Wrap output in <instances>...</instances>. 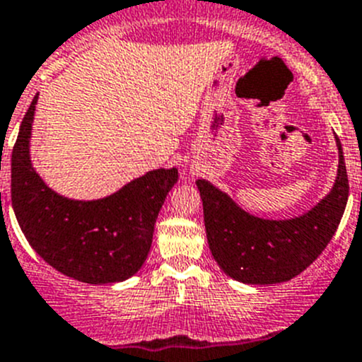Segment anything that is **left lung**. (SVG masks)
Instances as JSON below:
<instances>
[{"label": "left lung", "instance_id": "1", "mask_svg": "<svg viewBox=\"0 0 362 362\" xmlns=\"http://www.w3.org/2000/svg\"><path fill=\"white\" fill-rule=\"evenodd\" d=\"M337 180L325 200L292 220H263L245 213L207 180H197L211 254L230 278L272 285L301 274L325 250L348 202L346 165L339 139Z\"/></svg>", "mask_w": 362, "mask_h": 362}]
</instances>
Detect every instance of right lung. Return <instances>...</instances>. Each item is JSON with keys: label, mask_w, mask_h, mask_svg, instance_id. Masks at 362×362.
Listing matches in <instances>:
<instances>
[{"label": "right lung", "mask_w": 362, "mask_h": 362, "mask_svg": "<svg viewBox=\"0 0 362 362\" xmlns=\"http://www.w3.org/2000/svg\"><path fill=\"white\" fill-rule=\"evenodd\" d=\"M37 97L23 117L12 149V207L32 249L55 270L83 283H115L144 265L158 211L178 180L177 169H155L103 200L55 194L30 164L28 141Z\"/></svg>", "instance_id": "obj_1"}]
</instances>
